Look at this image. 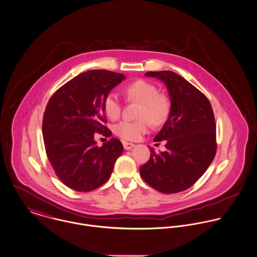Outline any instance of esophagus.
I'll use <instances>...</instances> for the list:
<instances>
[{"label":"esophagus","instance_id":"1","mask_svg":"<svg viewBox=\"0 0 257 257\" xmlns=\"http://www.w3.org/2000/svg\"><path fill=\"white\" fill-rule=\"evenodd\" d=\"M135 145L133 143L126 142V141H123V147L125 150H130L134 147Z\"/></svg>","mask_w":257,"mask_h":257}]
</instances>
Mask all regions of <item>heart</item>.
Instances as JSON below:
<instances>
[{
    "mask_svg": "<svg viewBox=\"0 0 257 257\" xmlns=\"http://www.w3.org/2000/svg\"><path fill=\"white\" fill-rule=\"evenodd\" d=\"M123 94L128 101L140 103L136 121L123 120L115 124L113 131L124 140L135 141L141 138L150 129V122L154 126H161L167 122L171 111L170 97L160 92L153 83L145 80H136L123 88ZM104 113L111 120L119 118L122 110V102L113 91L108 92L103 99Z\"/></svg>",
    "mask_w": 257,
    "mask_h": 257,
    "instance_id": "heart-1",
    "label": "heart"
}]
</instances>
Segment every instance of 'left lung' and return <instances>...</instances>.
I'll return each mask as SVG.
<instances>
[{"label": "left lung", "mask_w": 257, "mask_h": 257, "mask_svg": "<svg viewBox=\"0 0 257 257\" xmlns=\"http://www.w3.org/2000/svg\"><path fill=\"white\" fill-rule=\"evenodd\" d=\"M163 81L171 96V111L155 142L166 151L151 149L150 160L140 168L144 181L163 193L191 187L207 171L217 152L216 122L209 99L181 76L171 71L148 72Z\"/></svg>", "instance_id": "left-lung-1"}]
</instances>
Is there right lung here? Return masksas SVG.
I'll list each match as a JSON object with an SVG mask.
<instances>
[{
    "label": "right lung",
    "mask_w": 257,
    "mask_h": 257,
    "mask_svg": "<svg viewBox=\"0 0 257 257\" xmlns=\"http://www.w3.org/2000/svg\"><path fill=\"white\" fill-rule=\"evenodd\" d=\"M122 80L123 74L87 71L58 88L46 105L42 122L46 155L58 178L73 190L88 192L104 184L123 152L116 138L101 147L94 141L95 133L111 135L103 99Z\"/></svg>",
    "instance_id": "add662e5"
}]
</instances>
